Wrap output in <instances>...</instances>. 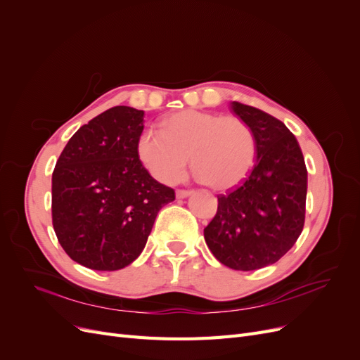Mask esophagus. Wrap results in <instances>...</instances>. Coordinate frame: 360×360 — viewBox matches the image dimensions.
I'll return each instance as SVG.
<instances>
[{"instance_id": "34e87169", "label": "esophagus", "mask_w": 360, "mask_h": 360, "mask_svg": "<svg viewBox=\"0 0 360 360\" xmlns=\"http://www.w3.org/2000/svg\"><path fill=\"white\" fill-rule=\"evenodd\" d=\"M192 193V191H186V189H177L176 191V197L177 198H186Z\"/></svg>"}]
</instances>
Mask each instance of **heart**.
<instances>
[{"mask_svg":"<svg viewBox=\"0 0 360 360\" xmlns=\"http://www.w3.org/2000/svg\"><path fill=\"white\" fill-rule=\"evenodd\" d=\"M138 158L156 180L177 181L188 167L212 189L226 191L243 181L257 159L254 130L236 115L197 110L171 114L160 122V134L138 138Z\"/></svg>","mask_w":360,"mask_h":360,"instance_id":"heart-1","label":"heart"}]
</instances>
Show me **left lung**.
<instances>
[{"label":"left lung","mask_w":360,"mask_h":360,"mask_svg":"<svg viewBox=\"0 0 360 360\" xmlns=\"http://www.w3.org/2000/svg\"><path fill=\"white\" fill-rule=\"evenodd\" d=\"M231 110L254 130L257 163L240 186L217 197L204 238L224 266L248 271L276 263L296 243L304 224L308 171L284 123L238 102Z\"/></svg>","instance_id":"obj_1"}]
</instances>
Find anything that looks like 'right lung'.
Instances as JSON below:
<instances>
[{"instance_id":"add662e5","label":"right lung","mask_w":360,"mask_h":360,"mask_svg":"<svg viewBox=\"0 0 360 360\" xmlns=\"http://www.w3.org/2000/svg\"><path fill=\"white\" fill-rule=\"evenodd\" d=\"M144 111L114 106L79 127L52 172V225L66 254L93 270L135 261L174 189L138 158Z\"/></svg>"}]
</instances>
